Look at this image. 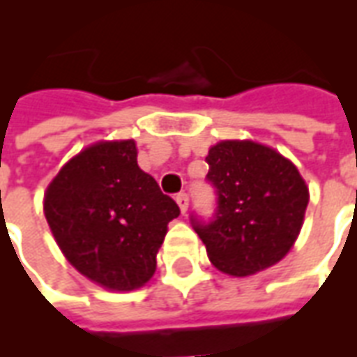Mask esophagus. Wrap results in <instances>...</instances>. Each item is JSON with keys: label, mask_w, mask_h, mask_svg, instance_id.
Wrapping results in <instances>:
<instances>
[{"label": "esophagus", "mask_w": 357, "mask_h": 357, "mask_svg": "<svg viewBox=\"0 0 357 357\" xmlns=\"http://www.w3.org/2000/svg\"><path fill=\"white\" fill-rule=\"evenodd\" d=\"M175 199H176V203H178V207H181V213L182 214L186 213V211H188V205H190L188 194H184V192H182V194L176 195Z\"/></svg>", "instance_id": "34e87169"}]
</instances>
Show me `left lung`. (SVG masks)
<instances>
[{
  "instance_id": "1",
  "label": "left lung",
  "mask_w": 357,
  "mask_h": 357,
  "mask_svg": "<svg viewBox=\"0 0 357 357\" xmlns=\"http://www.w3.org/2000/svg\"><path fill=\"white\" fill-rule=\"evenodd\" d=\"M205 162L216 211L208 222L192 214V226L214 267L246 277L280 261L309 205V188L296 165L254 141H222Z\"/></svg>"
}]
</instances>
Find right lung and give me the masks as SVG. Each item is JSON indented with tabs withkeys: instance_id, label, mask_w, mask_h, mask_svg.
I'll list each match as a JSON object with an SVG mask.
<instances>
[{
	"instance_id": "obj_1",
	"label": "right lung",
	"mask_w": 357,
	"mask_h": 357,
	"mask_svg": "<svg viewBox=\"0 0 357 357\" xmlns=\"http://www.w3.org/2000/svg\"><path fill=\"white\" fill-rule=\"evenodd\" d=\"M181 214L137 165L135 141H101L48 184L45 216L67 261L103 288H141L156 271L167 224Z\"/></svg>"
}]
</instances>
